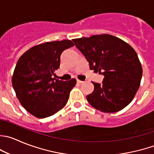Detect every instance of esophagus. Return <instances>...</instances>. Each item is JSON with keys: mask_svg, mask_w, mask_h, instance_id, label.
Returning a JSON list of instances; mask_svg holds the SVG:
<instances>
[{"mask_svg": "<svg viewBox=\"0 0 154 154\" xmlns=\"http://www.w3.org/2000/svg\"><path fill=\"white\" fill-rule=\"evenodd\" d=\"M77 81L78 83H83V81H82V80H77Z\"/></svg>", "mask_w": 154, "mask_h": 154, "instance_id": "obj_1", "label": "esophagus"}]
</instances>
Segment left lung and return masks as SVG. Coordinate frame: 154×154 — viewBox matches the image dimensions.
<instances>
[{
  "mask_svg": "<svg viewBox=\"0 0 154 154\" xmlns=\"http://www.w3.org/2000/svg\"><path fill=\"white\" fill-rule=\"evenodd\" d=\"M73 41L88 61L90 69L104 76L101 84L92 82L94 91L86 96L89 104L104 113H114L126 107L135 97L142 77L136 52L123 40L107 34Z\"/></svg>",
  "mask_w": 154,
  "mask_h": 154,
  "instance_id": "1",
  "label": "left lung"
}]
</instances>
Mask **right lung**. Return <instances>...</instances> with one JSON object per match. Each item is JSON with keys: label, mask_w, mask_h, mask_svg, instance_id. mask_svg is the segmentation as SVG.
I'll list each match as a JSON object with an SVG mask.
<instances>
[{"label": "right lung", "mask_w": 154, "mask_h": 154, "mask_svg": "<svg viewBox=\"0 0 154 154\" xmlns=\"http://www.w3.org/2000/svg\"><path fill=\"white\" fill-rule=\"evenodd\" d=\"M74 44L70 40L36 45L18 60L12 77L16 97L22 107L37 118L55 114L68 102L77 80L53 78L60 66V56Z\"/></svg>", "instance_id": "right-lung-1"}]
</instances>
